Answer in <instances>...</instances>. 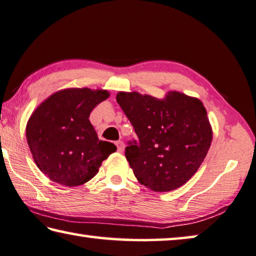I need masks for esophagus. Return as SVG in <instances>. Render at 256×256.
Instances as JSON below:
<instances>
[{
    "label": "esophagus",
    "instance_id": "obj_1",
    "mask_svg": "<svg viewBox=\"0 0 256 256\" xmlns=\"http://www.w3.org/2000/svg\"><path fill=\"white\" fill-rule=\"evenodd\" d=\"M116 146H117V152H124V142L123 141H117L116 142Z\"/></svg>",
    "mask_w": 256,
    "mask_h": 256
}]
</instances>
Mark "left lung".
<instances>
[{
	"label": "left lung",
	"instance_id": "left-lung-1",
	"mask_svg": "<svg viewBox=\"0 0 256 256\" xmlns=\"http://www.w3.org/2000/svg\"><path fill=\"white\" fill-rule=\"evenodd\" d=\"M116 100L139 139L125 148L138 181L152 192H165L192 179L213 139L202 101L178 91H168L163 99L118 92Z\"/></svg>",
	"mask_w": 256,
	"mask_h": 256
}]
</instances>
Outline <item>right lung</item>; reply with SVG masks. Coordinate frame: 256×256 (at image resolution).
I'll return each instance as SVG.
<instances>
[{
    "label": "right lung",
    "mask_w": 256,
    "mask_h": 256,
    "mask_svg": "<svg viewBox=\"0 0 256 256\" xmlns=\"http://www.w3.org/2000/svg\"><path fill=\"white\" fill-rule=\"evenodd\" d=\"M107 90L70 88L56 91L38 104L26 125L28 147L50 180L66 186L90 181L116 146L99 140L88 116L109 98Z\"/></svg>",
    "instance_id": "obj_1"
}]
</instances>
